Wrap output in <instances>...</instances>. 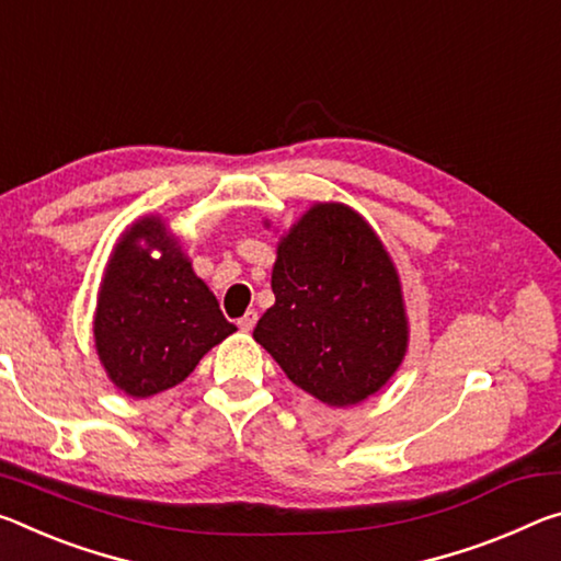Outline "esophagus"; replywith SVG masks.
<instances>
[{"label":"esophagus","instance_id":"obj_1","mask_svg":"<svg viewBox=\"0 0 561 561\" xmlns=\"http://www.w3.org/2000/svg\"><path fill=\"white\" fill-rule=\"evenodd\" d=\"M254 324H256V312H247L244 317L237 319V327L242 329V332H252Z\"/></svg>","mask_w":561,"mask_h":561}]
</instances>
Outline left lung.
<instances>
[{
	"instance_id": "1",
	"label": "left lung",
	"mask_w": 561,
	"mask_h": 561,
	"mask_svg": "<svg viewBox=\"0 0 561 561\" xmlns=\"http://www.w3.org/2000/svg\"><path fill=\"white\" fill-rule=\"evenodd\" d=\"M272 291L254 340L291 385L322 404H359L402 367V279L379 234L350 204L314 202L279 237Z\"/></svg>"
}]
</instances>
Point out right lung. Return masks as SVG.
Wrapping results in <instances>:
<instances>
[{
    "label": "right lung",
    "instance_id": "add662e5",
    "mask_svg": "<svg viewBox=\"0 0 561 561\" xmlns=\"http://www.w3.org/2000/svg\"><path fill=\"white\" fill-rule=\"evenodd\" d=\"M92 327L106 377L135 399L182 385L211 346L237 332L159 215L139 217L119 234Z\"/></svg>",
    "mask_w": 561,
    "mask_h": 561
}]
</instances>
